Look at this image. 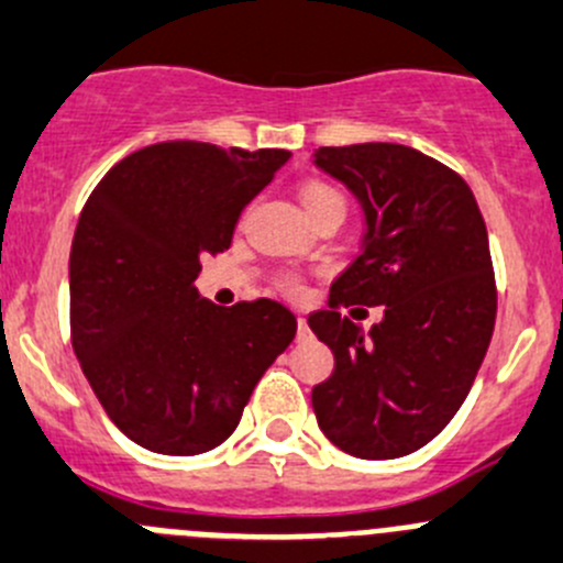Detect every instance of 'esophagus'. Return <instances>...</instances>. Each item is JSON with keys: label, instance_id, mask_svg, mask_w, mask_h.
<instances>
[{"label": "esophagus", "instance_id": "1", "mask_svg": "<svg viewBox=\"0 0 563 563\" xmlns=\"http://www.w3.org/2000/svg\"><path fill=\"white\" fill-rule=\"evenodd\" d=\"M309 334H312V331H309L307 318H298V340H309Z\"/></svg>", "mask_w": 563, "mask_h": 563}]
</instances>
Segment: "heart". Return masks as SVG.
<instances>
[{
	"mask_svg": "<svg viewBox=\"0 0 563 563\" xmlns=\"http://www.w3.org/2000/svg\"><path fill=\"white\" fill-rule=\"evenodd\" d=\"M301 205H303V210L309 212V210H318V207H325V205L345 207V201H342V196L331 185H323V181H307V185L301 187ZM282 290L298 292L301 290V282L292 276H285L282 278Z\"/></svg>",
	"mask_w": 563,
	"mask_h": 563,
	"instance_id": "heart-1",
	"label": "heart"
}]
</instances>
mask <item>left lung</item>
<instances>
[{"label": "left lung", "mask_w": 563, "mask_h": 563, "mask_svg": "<svg viewBox=\"0 0 563 563\" xmlns=\"http://www.w3.org/2000/svg\"><path fill=\"white\" fill-rule=\"evenodd\" d=\"M314 165L358 198L367 221L329 309L309 314L334 353V373L312 389L314 417L351 456H406L453 420L495 331L484 216L467 181L417 148L323 146ZM351 302L385 307L371 335L341 314Z\"/></svg>", "instance_id": "1"}]
</instances>
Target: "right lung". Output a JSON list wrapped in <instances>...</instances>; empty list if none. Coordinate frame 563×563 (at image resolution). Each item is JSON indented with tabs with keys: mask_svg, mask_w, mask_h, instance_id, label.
I'll return each mask as SVG.
<instances>
[{
	"mask_svg": "<svg viewBox=\"0 0 563 563\" xmlns=\"http://www.w3.org/2000/svg\"><path fill=\"white\" fill-rule=\"evenodd\" d=\"M285 148L154 143L112 165L82 207L68 262L71 345L132 442L196 456L227 442L262 373L296 336L271 298H198L201 256L232 245L240 212Z\"/></svg>",
	"mask_w": 563,
	"mask_h": 563,
	"instance_id": "add662e5",
	"label": "right lung"
}]
</instances>
